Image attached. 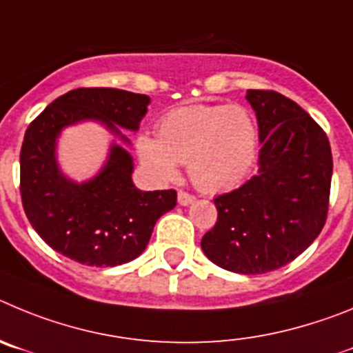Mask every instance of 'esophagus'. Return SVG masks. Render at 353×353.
Segmentation results:
<instances>
[{
    "label": "esophagus",
    "instance_id": "1",
    "mask_svg": "<svg viewBox=\"0 0 353 353\" xmlns=\"http://www.w3.org/2000/svg\"><path fill=\"white\" fill-rule=\"evenodd\" d=\"M177 202H179V205H190L195 202V196L186 192H179L177 193Z\"/></svg>",
    "mask_w": 353,
    "mask_h": 353
}]
</instances>
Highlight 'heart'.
<instances>
[{
	"label": "heart",
	"instance_id": "1",
	"mask_svg": "<svg viewBox=\"0 0 353 353\" xmlns=\"http://www.w3.org/2000/svg\"><path fill=\"white\" fill-rule=\"evenodd\" d=\"M142 169L158 184L179 176L188 161L196 188L225 192L252 172L259 151L253 117L239 105H188L165 114L158 137L142 133L135 142Z\"/></svg>",
	"mask_w": 353,
	"mask_h": 353
}]
</instances>
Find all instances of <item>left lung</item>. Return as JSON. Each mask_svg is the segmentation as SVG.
<instances>
[{
    "label": "left lung",
    "mask_w": 353,
    "mask_h": 353,
    "mask_svg": "<svg viewBox=\"0 0 353 353\" xmlns=\"http://www.w3.org/2000/svg\"><path fill=\"white\" fill-rule=\"evenodd\" d=\"M259 123V174L216 196L218 221L202 237L205 256L237 274H263L301 255L322 232L329 208V139L295 101L248 90Z\"/></svg>",
    "instance_id": "1"
}]
</instances>
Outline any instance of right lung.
Wrapping results in <instances>:
<instances>
[{
	"mask_svg": "<svg viewBox=\"0 0 353 353\" xmlns=\"http://www.w3.org/2000/svg\"><path fill=\"white\" fill-rule=\"evenodd\" d=\"M151 98L112 88L68 91L26 130L21 149V196L31 227L52 250L85 265L114 268L137 259L154 223L176 208L174 190L142 192L133 184L126 132H137ZM98 122L114 139L101 170L75 181L61 170L62 130Z\"/></svg>",
	"mask_w": 353,
	"mask_h": 353,
	"instance_id": "1",
	"label": "right lung"
}]
</instances>
